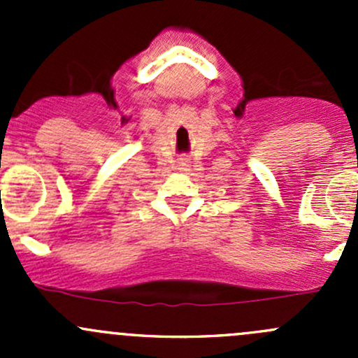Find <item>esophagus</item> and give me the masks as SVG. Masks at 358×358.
I'll return each mask as SVG.
<instances>
[{
    "mask_svg": "<svg viewBox=\"0 0 358 358\" xmlns=\"http://www.w3.org/2000/svg\"><path fill=\"white\" fill-rule=\"evenodd\" d=\"M178 169H180V171H190V164H189V161H182V162H180Z\"/></svg>",
    "mask_w": 358,
    "mask_h": 358,
    "instance_id": "esophagus-1",
    "label": "esophagus"
}]
</instances>
